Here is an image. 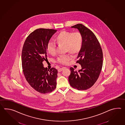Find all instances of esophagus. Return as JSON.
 <instances>
[{"mask_svg": "<svg viewBox=\"0 0 125 125\" xmlns=\"http://www.w3.org/2000/svg\"><path fill=\"white\" fill-rule=\"evenodd\" d=\"M63 69H64L63 68H60V69L58 70V72H61V71L63 70Z\"/></svg>", "mask_w": 125, "mask_h": 125, "instance_id": "esophagus-1", "label": "esophagus"}]
</instances>
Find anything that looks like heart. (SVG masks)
Returning <instances> with one entry per match:
<instances>
[{
    "label": "heart",
    "mask_w": 125,
    "mask_h": 125,
    "mask_svg": "<svg viewBox=\"0 0 125 125\" xmlns=\"http://www.w3.org/2000/svg\"><path fill=\"white\" fill-rule=\"evenodd\" d=\"M55 41L59 45L65 47V51L72 55H75L80 51L83 43V37L79 32H72L62 31L55 37ZM48 53L51 55L56 54V45L52 42H49L47 45ZM70 57L68 55L61 56L57 59V61L61 64H65L69 61Z\"/></svg>",
    "instance_id": "heart-1"
}]
</instances>
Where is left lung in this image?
Returning <instances> with one entry per match:
<instances>
[{
	"instance_id": "left-lung-1",
	"label": "left lung",
	"mask_w": 125,
	"mask_h": 125,
	"mask_svg": "<svg viewBox=\"0 0 125 125\" xmlns=\"http://www.w3.org/2000/svg\"><path fill=\"white\" fill-rule=\"evenodd\" d=\"M78 29L83 37V43L78 54L77 63L82 69L77 72L72 67L69 77L70 86L78 90L91 87L97 81L103 65V52L94 33L82 24L71 27Z\"/></svg>"
}]
</instances>
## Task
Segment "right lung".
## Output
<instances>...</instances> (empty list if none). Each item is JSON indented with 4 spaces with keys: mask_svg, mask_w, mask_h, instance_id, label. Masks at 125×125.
Listing matches in <instances>:
<instances>
[{
    "mask_svg": "<svg viewBox=\"0 0 125 125\" xmlns=\"http://www.w3.org/2000/svg\"><path fill=\"white\" fill-rule=\"evenodd\" d=\"M56 30L38 29L28 36L22 48L23 71L31 86L41 93L51 92L56 88L57 70H47L42 62L47 60V45Z\"/></svg>",
    "mask_w": 125,
    "mask_h": 125,
    "instance_id": "obj_1",
    "label": "right lung"
}]
</instances>
